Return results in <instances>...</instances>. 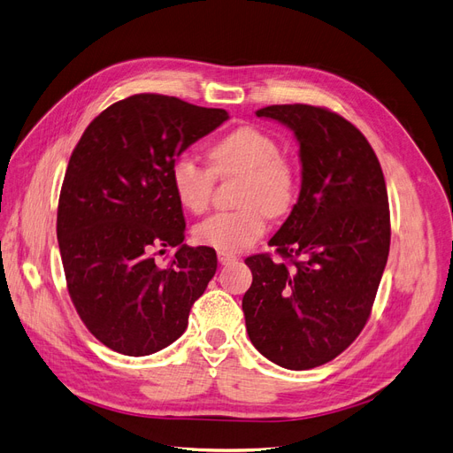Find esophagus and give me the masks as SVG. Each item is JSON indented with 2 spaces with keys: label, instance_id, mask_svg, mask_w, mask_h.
Here are the masks:
<instances>
[{
  "label": "esophagus",
  "instance_id": "obj_1",
  "mask_svg": "<svg viewBox=\"0 0 453 453\" xmlns=\"http://www.w3.org/2000/svg\"><path fill=\"white\" fill-rule=\"evenodd\" d=\"M218 261H220V265H231V263H235L237 261V256H233V254H218Z\"/></svg>",
  "mask_w": 453,
  "mask_h": 453
}]
</instances>
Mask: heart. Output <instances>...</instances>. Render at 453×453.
Instances as JSON below:
<instances>
[{
  "instance_id": "obj_1",
  "label": "heart",
  "mask_w": 453,
  "mask_h": 453,
  "mask_svg": "<svg viewBox=\"0 0 453 453\" xmlns=\"http://www.w3.org/2000/svg\"><path fill=\"white\" fill-rule=\"evenodd\" d=\"M209 167L194 157L173 160L172 188L182 209L203 212L209 207L216 177H241L237 203L241 209L216 212L194 227V239L222 254L252 246L266 229V214L289 212L296 199V173L280 157L278 142L269 134L242 127L209 149Z\"/></svg>"
}]
</instances>
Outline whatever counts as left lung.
I'll use <instances>...</instances> for the list:
<instances>
[{
	"instance_id": "1",
	"label": "left lung",
	"mask_w": 453,
	"mask_h": 453,
	"mask_svg": "<svg viewBox=\"0 0 453 453\" xmlns=\"http://www.w3.org/2000/svg\"><path fill=\"white\" fill-rule=\"evenodd\" d=\"M289 127L303 184L271 254L246 257L242 296L250 342L288 370L336 358L365 326L390 252V209L379 158L336 111L276 104L256 111Z\"/></svg>"
}]
</instances>
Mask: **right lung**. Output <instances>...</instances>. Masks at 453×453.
Returning <instances> with one entry per match:
<instances>
[{"instance_id": "obj_1", "label": "right lung", "mask_w": 453, "mask_h": 453, "mask_svg": "<svg viewBox=\"0 0 453 453\" xmlns=\"http://www.w3.org/2000/svg\"><path fill=\"white\" fill-rule=\"evenodd\" d=\"M177 96L132 95L89 123L74 147L58 205V241L73 304L115 353L147 357L187 330L216 273V252L187 246L173 160L227 119ZM178 248L165 267L160 247Z\"/></svg>"}]
</instances>
